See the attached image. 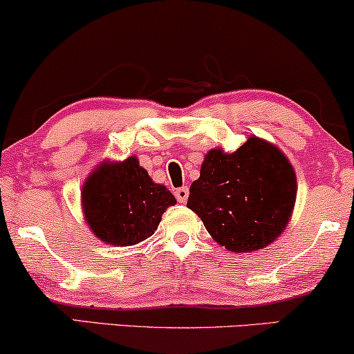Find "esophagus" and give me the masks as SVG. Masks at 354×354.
I'll list each match as a JSON object with an SVG mask.
<instances>
[{
	"label": "esophagus",
	"mask_w": 354,
	"mask_h": 354,
	"mask_svg": "<svg viewBox=\"0 0 354 354\" xmlns=\"http://www.w3.org/2000/svg\"><path fill=\"white\" fill-rule=\"evenodd\" d=\"M174 194H176V198L180 203H185L187 198H189V189H187V187H180V189H177Z\"/></svg>",
	"instance_id": "34e87169"
}]
</instances>
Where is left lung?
<instances>
[{"label": "left lung", "mask_w": 354, "mask_h": 354, "mask_svg": "<svg viewBox=\"0 0 354 354\" xmlns=\"http://www.w3.org/2000/svg\"><path fill=\"white\" fill-rule=\"evenodd\" d=\"M297 197V178L279 147L252 136L226 154L212 149L190 185L187 207L212 238L233 252L268 246L286 230Z\"/></svg>", "instance_id": "1"}]
</instances>
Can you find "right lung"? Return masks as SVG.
Here are the masks:
<instances>
[{"label": "right lung", "instance_id": "1", "mask_svg": "<svg viewBox=\"0 0 354 354\" xmlns=\"http://www.w3.org/2000/svg\"><path fill=\"white\" fill-rule=\"evenodd\" d=\"M177 200L154 184L138 157L100 164L85 180L82 207L93 234L115 246H133L154 234L160 216Z\"/></svg>", "mask_w": 354, "mask_h": 354}]
</instances>
